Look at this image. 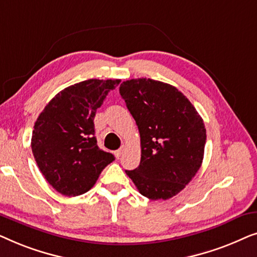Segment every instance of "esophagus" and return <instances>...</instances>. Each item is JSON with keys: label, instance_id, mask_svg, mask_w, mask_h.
I'll list each match as a JSON object with an SVG mask.
<instances>
[{"label": "esophagus", "instance_id": "esophagus-1", "mask_svg": "<svg viewBox=\"0 0 257 257\" xmlns=\"http://www.w3.org/2000/svg\"><path fill=\"white\" fill-rule=\"evenodd\" d=\"M124 150H125L124 146H122V147H120V149H119V150L115 151L114 156H115V158H117V159H119V158L121 157V154H122V152H124Z\"/></svg>", "mask_w": 257, "mask_h": 257}]
</instances>
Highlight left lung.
Instances as JSON below:
<instances>
[{
	"label": "left lung",
	"mask_w": 257,
	"mask_h": 257,
	"mask_svg": "<svg viewBox=\"0 0 257 257\" xmlns=\"http://www.w3.org/2000/svg\"><path fill=\"white\" fill-rule=\"evenodd\" d=\"M119 93L137 122L142 145L140 165L126 174L146 198H173L201 167L206 144L202 118L184 93L159 80H126Z\"/></svg>",
	"instance_id": "obj_1"
}]
</instances>
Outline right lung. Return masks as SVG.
<instances>
[{"label": "right lung", "instance_id": "right-lung-1", "mask_svg": "<svg viewBox=\"0 0 257 257\" xmlns=\"http://www.w3.org/2000/svg\"><path fill=\"white\" fill-rule=\"evenodd\" d=\"M120 79H87L65 87L49 101L35 122L31 150L37 166L58 193L90 191L114 160L97 145L93 119Z\"/></svg>", "mask_w": 257, "mask_h": 257}]
</instances>
